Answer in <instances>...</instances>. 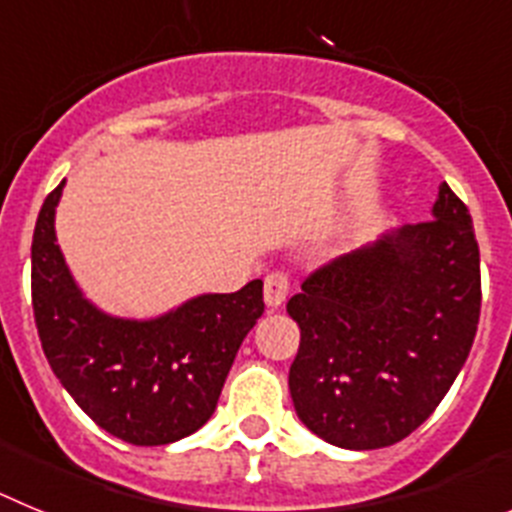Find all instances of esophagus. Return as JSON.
<instances>
[{
	"instance_id": "esophagus-1",
	"label": "esophagus",
	"mask_w": 512,
	"mask_h": 512,
	"mask_svg": "<svg viewBox=\"0 0 512 512\" xmlns=\"http://www.w3.org/2000/svg\"><path fill=\"white\" fill-rule=\"evenodd\" d=\"M289 295V277L284 271H269L264 279V300L271 310H277V307L284 305Z\"/></svg>"
}]
</instances>
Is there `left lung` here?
<instances>
[{
	"mask_svg": "<svg viewBox=\"0 0 512 512\" xmlns=\"http://www.w3.org/2000/svg\"><path fill=\"white\" fill-rule=\"evenodd\" d=\"M482 282L467 205L446 182L433 220L315 269L287 302L300 325L289 392L341 449L392 446L431 418L477 336Z\"/></svg>",
	"mask_w": 512,
	"mask_h": 512,
	"instance_id": "left-lung-1",
	"label": "left lung"
}]
</instances>
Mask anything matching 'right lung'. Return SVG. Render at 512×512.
Instances as JSON below:
<instances>
[{"label": "right lung", "mask_w": 512, "mask_h": 512, "mask_svg": "<svg viewBox=\"0 0 512 512\" xmlns=\"http://www.w3.org/2000/svg\"><path fill=\"white\" fill-rule=\"evenodd\" d=\"M63 182L33 233V312L45 359L84 413L135 446H164L210 420L248 330L264 315V282L202 295L156 320L104 315L84 300L56 243Z\"/></svg>", "instance_id": "right-lung-1"}]
</instances>
